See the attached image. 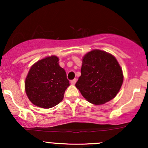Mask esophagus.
Segmentation results:
<instances>
[{"instance_id":"esophagus-1","label":"esophagus","mask_w":148,"mask_h":148,"mask_svg":"<svg viewBox=\"0 0 148 148\" xmlns=\"http://www.w3.org/2000/svg\"><path fill=\"white\" fill-rule=\"evenodd\" d=\"M76 81H77V80H76V79H73V80H72V81H70V84H72V85H75V84L76 83Z\"/></svg>"}]
</instances>
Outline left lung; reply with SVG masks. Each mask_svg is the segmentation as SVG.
<instances>
[{
    "label": "left lung",
    "mask_w": 148,
    "mask_h": 148,
    "mask_svg": "<svg viewBox=\"0 0 148 148\" xmlns=\"http://www.w3.org/2000/svg\"><path fill=\"white\" fill-rule=\"evenodd\" d=\"M81 73L75 86L93 104H103L113 99L123 85V70L118 62L103 51L95 49L86 53Z\"/></svg>",
    "instance_id": "obj_1"
}]
</instances>
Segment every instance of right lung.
<instances>
[{"instance_id": "obj_1", "label": "right lung", "mask_w": 148, "mask_h": 148, "mask_svg": "<svg viewBox=\"0 0 148 148\" xmlns=\"http://www.w3.org/2000/svg\"><path fill=\"white\" fill-rule=\"evenodd\" d=\"M56 56L37 61L30 67L25 82L28 99L35 106L50 108L62 101L69 81Z\"/></svg>"}]
</instances>
